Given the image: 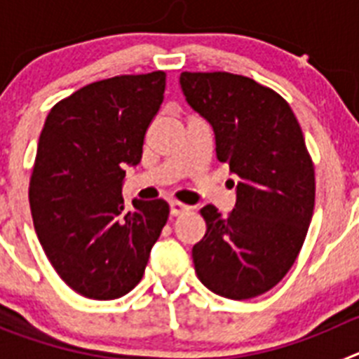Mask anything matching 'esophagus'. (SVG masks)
Masks as SVG:
<instances>
[{"label": "esophagus", "mask_w": 359, "mask_h": 359, "mask_svg": "<svg viewBox=\"0 0 359 359\" xmlns=\"http://www.w3.org/2000/svg\"><path fill=\"white\" fill-rule=\"evenodd\" d=\"M189 210H190V207L189 205H185V203L176 201V199H174V201H170V214L172 215H182Z\"/></svg>", "instance_id": "esophagus-1"}]
</instances>
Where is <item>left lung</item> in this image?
<instances>
[{"instance_id": "1", "label": "left lung", "mask_w": 359, "mask_h": 359, "mask_svg": "<svg viewBox=\"0 0 359 359\" xmlns=\"http://www.w3.org/2000/svg\"><path fill=\"white\" fill-rule=\"evenodd\" d=\"M187 102L210 122L217 160L236 176L228 215L199 210L207 233L194 244L199 280L231 300L275 287L306 241L315 208V165L290 104L271 88L228 72H183Z\"/></svg>"}]
</instances>
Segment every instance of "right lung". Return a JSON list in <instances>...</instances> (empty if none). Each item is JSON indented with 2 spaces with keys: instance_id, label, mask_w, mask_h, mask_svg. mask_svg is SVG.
<instances>
[{
  "instance_id": "right-lung-1",
  "label": "right lung",
  "mask_w": 359,
  "mask_h": 359,
  "mask_svg": "<svg viewBox=\"0 0 359 359\" xmlns=\"http://www.w3.org/2000/svg\"><path fill=\"white\" fill-rule=\"evenodd\" d=\"M165 91V72L93 82L50 109L37 144L28 201L37 239L57 275L86 298L113 300L142 280L169 219L163 199L126 208V165Z\"/></svg>"
}]
</instances>
